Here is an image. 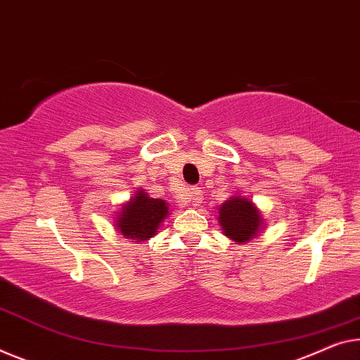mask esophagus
<instances>
[{
    "label": "esophagus",
    "mask_w": 360,
    "mask_h": 360,
    "mask_svg": "<svg viewBox=\"0 0 360 360\" xmlns=\"http://www.w3.org/2000/svg\"><path fill=\"white\" fill-rule=\"evenodd\" d=\"M201 190L199 188H191L190 191H186L184 198H181V201H184L185 204H193V206H198L199 202H201Z\"/></svg>",
    "instance_id": "obj_1"
}]
</instances>
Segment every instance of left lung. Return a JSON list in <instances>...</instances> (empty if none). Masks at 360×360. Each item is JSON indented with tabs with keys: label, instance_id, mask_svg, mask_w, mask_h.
<instances>
[{
	"label": "left lung",
	"instance_id": "8db88e82",
	"mask_svg": "<svg viewBox=\"0 0 360 360\" xmlns=\"http://www.w3.org/2000/svg\"><path fill=\"white\" fill-rule=\"evenodd\" d=\"M217 220L224 235L236 245H246L265 229L262 212L256 204L236 193L220 204Z\"/></svg>",
	"mask_w": 360,
	"mask_h": 360
}]
</instances>
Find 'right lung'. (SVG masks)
Listing matches in <instances>:
<instances>
[{
	"mask_svg": "<svg viewBox=\"0 0 360 360\" xmlns=\"http://www.w3.org/2000/svg\"><path fill=\"white\" fill-rule=\"evenodd\" d=\"M167 215L169 204L164 199L149 198L143 188H136L135 195L115 212L114 226L124 238L141 243L158 235Z\"/></svg>",
	"mask_w": 360,
	"mask_h": 360,
	"instance_id": "obj_1",
	"label": "right lung"
}]
</instances>
